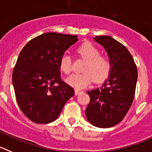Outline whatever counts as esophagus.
Returning <instances> with one entry per match:
<instances>
[{"instance_id":"obj_1","label":"esophagus","mask_w":152,"mask_h":152,"mask_svg":"<svg viewBox=\"0 0 152 152\" xmlns=\"http://www.w3.org/2000/svg\"><path fill=\"white\" fill-rule=\"evenodd\" d=\"M82 92H83L82 91H79V90H77V89H76V90H75V94H76V95H78V94H81Z\"/></svg>"}]
</instances>
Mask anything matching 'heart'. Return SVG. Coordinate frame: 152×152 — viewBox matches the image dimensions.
Instances as JSON below:
<instances>
[{"mask_svg":"<svg viewBox=\"0 0 152 152\" xmlns=\"http://www.w3.org/2000/svg\"><path fill=\"white\" fill-rule=\"evenodd\" d=\"M77 52L82 58L86 60L83 67V73L72 74L66 79V83L76 89L86 88L92 82L100 83L107 78L111 70V62L106 56L100 55V51L91 42L82 44L77 49ZM60 69L64 73H69L71 70V57L64 53L61 58Z\"/></svg>","mask_w":152,"mask_h":152,"instance_id":"b5f03b06","label":"heart"}]
</instances>
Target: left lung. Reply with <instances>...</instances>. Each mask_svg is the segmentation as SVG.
Masks as SVG:
<instances>
[{
	"instance_id": "obj_1",
	"label": "left lung",
	"mask_w": 152,
	"mask_h": 152,
	"mask_svg": "<svg viewBox=\"0 0 152 152\" xmlns=\"http://www.w3.org/2000/svg\"><path fill=\"white\" fill-rule=\"evenodd\" d=\"M111 62L108 78L99 88L87 91L90 103L88 121L95 127L108 128L121 122L131 106L135 94L137 68L127 48L110 36H96Z\"/></svg>"
}]
</instances>
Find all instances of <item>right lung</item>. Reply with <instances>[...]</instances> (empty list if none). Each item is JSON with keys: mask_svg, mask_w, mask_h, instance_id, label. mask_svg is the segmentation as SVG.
Masks as SVG:
<instances>
[{"mask_svg": "<svg viewBox=\"0 0 152 152\" xmlns=\"http://www.w3.org/2000/svg\"><path fill=\"white\" fill-rule=\"evenodd\" d=\"M76 35L48 32L34 38L21 51L12 72L19 108L37 124L58 118L74 90L61 79L60 60L78 41Z\"/></svg>", "mask_w": 152, "mask_h": 152, "instance_id": "1", "label": "right lung"}]
</instances>
